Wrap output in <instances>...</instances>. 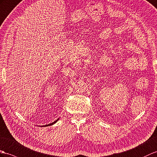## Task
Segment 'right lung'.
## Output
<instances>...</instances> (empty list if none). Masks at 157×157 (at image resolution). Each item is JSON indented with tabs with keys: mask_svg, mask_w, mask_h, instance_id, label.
Returning <instances> with one entry per match:
<instances>
[{
	"mask_svg": "<svg viewBox=\"0 0 157 157\" xmlns=\"http://www.w3.org/2000/svg\"><path fill=\"white\" fill-rule=\"evenodd\" d=\"M59 121V118H58V119H57L56 121H54V122H53V123H51V124H47V125H43V126H41V127H47V126H51V125H52L53 124H55V123H56V122H57V121Z\"/></svg>",
	"mask_w": 157,
	"mask_h": 157,
	"instance_id": "add662e5",
	"label": "right lung"
}]
</instances>
